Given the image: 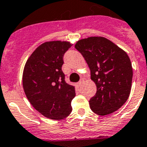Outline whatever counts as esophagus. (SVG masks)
Here are the masks:
<instances>
[{
	"label": "esophagus",
	"mask_w": 147,
	"mask_h": 147,
	"mask_svg": "<svg viewBox=\"0 0 147 147\" xmlns=\"http://www.w3.org/2000/svg\"><path fill=\"white\" fill-rule=\"evenodd\" d=\"M84 81V78H81V79H80V81H78V85H79V86H81V85L83 84Z\"/></svg>",
	"instance_id": "obj_1"
}]
</instances>
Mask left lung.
Listing matches in <instances>:
<instances>
[{"instance_id":"8db88e82","label":"left lung","mask_w":147,"mask_h":147,"mask_svg":"<svg viewBox=\"0 0 147 147\" xmlns=\"http://www.w3.org/2000/svg\"><path fill=\"white\" fill-rule=\"evenodd\" d=\"M75 48L86 60L96 85V95L89 102L91 110L101 116L117 111L131 88L132 67L126 52L102 36L81 39Z\"/></svg>"}]
</instances>
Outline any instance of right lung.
I'll return each mask as SVG.
<instances>
[{"mask_svg":"<svg viewBox=\"0 0 147 147\" xmlns=\"http://www.w3.org/2000/svg\"><path fill=\"white\" fill-rule=\"evenodd\" d=\"M69 42H46L32 53L24 66L23 88L32 106L44 117L62 119L71 113L75 87L68 84L62 71Z\"/></svg>","mask_w":147,"mask_h":147,"instance_id":"1","label":"right lung"}]
</instances>
